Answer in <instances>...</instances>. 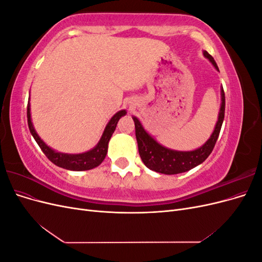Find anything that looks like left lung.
Returning a JSON list of instances; mask_svg holds the SVG:
<instances>
[{"mask_svg": "<svg viewBox=\"0 0 262 262\" xmlns=\"http://www.w3.org/2000/svg\"><path fill=\"white\" fill-rule=\"evenodd\" d=\"M203 55L219 71L216 62L214 61L212 55H210L207 51H203ZM221 100L222 102L219 118L214 131L212 132L209 140L202 146L193 150H176L163 146L143 128V125H142L137 117H132L134 124H136V137L138 141L139 154L146 167L156 172L165 173V175H176V173L192 169L195 166L200 165L207 160L216 143L222 123L224 121L225 94L223 87L221 89Z\"/></svg>", "mask_w": 262, "mask_h": 262, "instance_id": "8db88e82", "label": "left lung"}]
</instances>
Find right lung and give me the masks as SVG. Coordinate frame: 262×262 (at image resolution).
<instances>
[{"mask_svg": "<svg viewBox=\"0 0 262 262\" xmlns=\"http://www.w3.org/2000/svg\"><path fill=\"white\" fill-rule=\"evenodd\" d=\"M125 114L126 112L123 109V110H120V112H118L116 115H114V117L110 119L109 122L107 123L104 132H102V136L98 143L96 144V146L84 153L68 154V153H61L54 150L53 148L47 145L41 140V138L38 136V133L36 132L33 125V122H31L29 101L27 105V121H28L29 131L31 133V136L34 137L35 141L37 142V144L40 146L45 155L48 157L54 165L59 166L61 168H66V169L74 170V171L90 170L97 167V166H99L102 163V161L105 160V157L107 155L108 143L110 141V138L113 136V133L116 130L119 119L125 116Z\"/></svg>", "mask_w": 262, "mask_h": 262, "instance_id": "add662e5", "label": "right lung"}]
</instances>
